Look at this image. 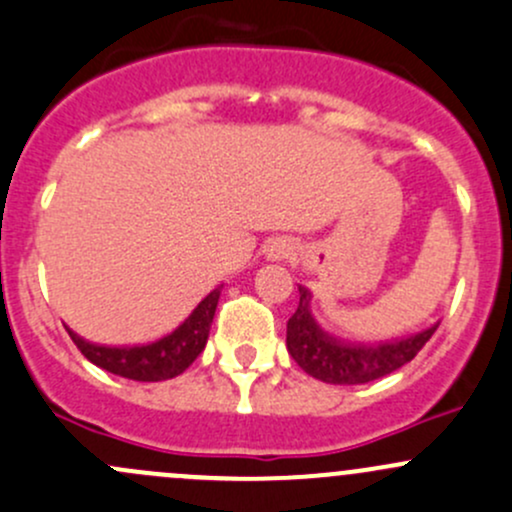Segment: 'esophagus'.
<instances>
[{"label":"esophagus","instance_id":"esophagus-1","mask_svg":"<svg viewBox=\"0 0 512 512\" xmlns=\"http://www.w3.org/2000/svg\"><path fill=\"white\" fill-rule=\"evenodd\" d=\"M292 242L287 238H274L270 245H267V255L272 257V260H284V257L292 255Z\"/></svg>","mask_w":512,"mask_h":512}]
</instances>
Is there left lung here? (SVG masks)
Here are the masks:
<instances>
[{
	"mask_svg": "<svg viewBox=\"0 0 512 512\" xmlns=\"http://www.w3.org/2000/svg\"><path fill=\"white\" fill-rule=\"evenodd\" d=\"M309 301V289L299 287V306L287 321V351L304 373L331 385H363L395 373L422 351L439 326L392 341L348 343L316 324Z\"/></svg>",
	"mask_w": 512,
	"mask_h": 512,
	"instance_id": "left-lung-1",
	"label": "left lung"
}]
</instances>
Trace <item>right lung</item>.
<instances>
[{
	"label": "right lung",
	"mask_w": 512,
	"mask_h": 512,
	"mask_svg": "<svg viewBox=\"0 0 512 512\" xmlns=\"http://www.w3.org/2000/svg\"><path fill=\"white\" fill-rule=\"evenodd\" d=\"M218 299L220 289H213L191 311V316H188L184 324L174 328L171 333H166L159 341L147 343V346H95V343L83 341L73 331L71 338L90 363L107 370V373H115L120 378L129 380H139V383H159V380H169L184 373L188 365L206 348Z\"/></svg>",
	"instance_id": "obj_1"
}]
</instances>
